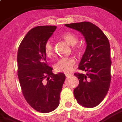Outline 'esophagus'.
<instances>
[{"mask_svg":"<svg viewBox=\"0 0 122 122\" xmlns=\"http://www.w3.org/2000/svg\"><path fill=\"white\" fill-rule=\"evenodd\" d=\"M65 76H66V78H69V76H71V74H65Z\"/></svg>","mask_w":122,"mask_h":122,"instance_id":"obj_1","label":"esophagus"}]
</instances>
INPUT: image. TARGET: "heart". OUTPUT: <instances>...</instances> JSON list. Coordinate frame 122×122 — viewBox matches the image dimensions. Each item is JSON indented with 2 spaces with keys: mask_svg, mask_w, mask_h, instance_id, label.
Listing matches in <instances>:
<instances>
[{
  "mask_svg": "<svg viewBox=\"0 0 122 122\" xmlns=\"http://www.w3.org/2000/svg\"><path fill=\"white\" fill-rule=\"evenodd\" d=\"M62 37L64 40L66 41L70 45L74 46L78 41V39L76 35L72 32H65L62 35ZM44 50L46 56L48 57H51L53 55L54 50L52 43L50 41H47L44 44ZM74 50H76L74 49ZM75 64V61L73 58L71 57H65L59 59L56 63L54 68L57 72H65L69 73L71 72L72 67Z\"/></svg>",
  "mask_w": 122,
  "mask_h": 122,
  "instance_id": "1",
  "label": "heart"
}]
</instances>
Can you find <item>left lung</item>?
Here are the masks:
<instances>
[{"label": "left lung", "mask_w": 122, "mask_h": 122, "mask_svg": "<svg viewBox=\"0 0 122 122\" xmlns=\"http://www.w3.org/2000/svg\"><path fill=\"white\" fill-rule=\"evenodd\" d=\"M65 25L81 32L87 44L78 66L86 74H74L79 80V84L74 90V97L83 107H95L104 99L110 87L112 62L109 41L102 30L92 23Z\"/></svg>", "instance_id": "8db88e82"}]
</instances>
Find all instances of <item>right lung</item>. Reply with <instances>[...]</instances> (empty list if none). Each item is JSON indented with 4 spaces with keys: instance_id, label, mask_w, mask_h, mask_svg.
<instances>
[{
    "instance_id": "right-lung-1",
    "label": "right lung",
    "mask_w": 122,
    "mask_h": 122,
    "mask_svg": "<svg viewBox=\"0 0 122 122\" xmlns=\"http://www.w3.org/2000/svg\"><path fill=\"white\" fill-rule=\"evenodd\" d=\"M56 26H38L30 29L17 51V75L23 95L38 112H50L57 108L65 80L63 73L54 74L46 61L44 47Z\"/></svg>"
}]
</instances>
